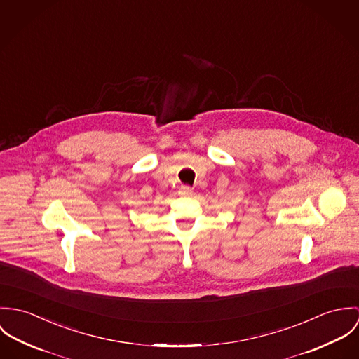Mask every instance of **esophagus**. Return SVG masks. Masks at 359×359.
<instances>
[{"label":"esophagus","mask_w":359,"mask_h":359,"mask_svg":"<svg viewBox=\"0 0 359 359\" xmlns=\"http://www.w3.org/2000/svg\"><path fill=\"white\" fill-rule=\"evenodd\" d=\"M179 194L183 196V197H189L193 194V189L190 186H182L180 190H179Z\"/></svg>","instance_id":"esophagus-1"}]
</instances>
